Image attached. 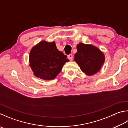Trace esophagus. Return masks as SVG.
I'll return each mask as SVG.
<instances>
[{
  "label": "esophagus",
  "mask_w": 128,
  "mask_h": 128,
  "mask_svg": "<svg viewBox=\"0 0 128 128\" xmlns=\"http://www.w3.org/2000/svg\"><path fill=\"white\" fill-rule=\"evenodd\" d=\"M73 55L72 54H69V55H68V58H69V59L70 60V61H72V60H73Z\"/></svg>",
  "instance_id": "obj_1"
}]
</instances>
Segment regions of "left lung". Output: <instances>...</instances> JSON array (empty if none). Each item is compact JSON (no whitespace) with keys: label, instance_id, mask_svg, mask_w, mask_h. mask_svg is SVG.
I'll use <instances>...</instances> for the list:
<instances>
[{"label":"left lung","instance_id":"obj_1","mask_svg":"<svg viewBox=\"0 0 128 128\" xmlns=\"http://www.w3.org/2000/svg\"><path fill=\"white\" fill-rule=\"evenodd\" d=\"M77 52L74 55V61L83 72L89 76L101 70L105 60L104 53L92 45L80 43L76 46Z\"/></svg>","mask_w":128,"mask_h":128}]
</instances>
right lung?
I'll use <instances>...</instances> for the list:
<instances>
[{"instance_id":"right-lung-1","label":"right lung","mask_w":128,"mask_h":128,"mask_svg":"<svg viewBox=\"0 0 128 128\" xmlns=\"http://www.w3.org/2000/svg\"><path fill=\"white\" fill-rule=\"evenodd\" d=\"M69 61L66 55L58 50L55 42L42 41L30 53V66L34 74L46 80H54Z\"/></svg>"}]
</instances>
